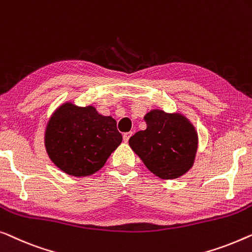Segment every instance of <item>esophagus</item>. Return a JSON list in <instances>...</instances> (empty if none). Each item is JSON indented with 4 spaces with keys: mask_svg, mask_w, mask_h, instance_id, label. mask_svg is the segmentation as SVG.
<instances>
[{
    "mask_svg": "<svg viewBox=\"0 0 252 252\" xmlns=\"http://www.w3.org/2000/svg\"><path fill=\"white\" fill-rule=\"evenodd\" d=\"M132 135H133V133H132V132H128V133H125V134H124V135H123L124 141H125L126 143H127V142H128V140L130 138V136H132Z\"/></svg>",
    "mask_w": 252,
    "mask_h": 252,
    "instance_id": "esophagus-1",
    "label": "esophagus"
}]
</instances>
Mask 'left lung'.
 I'll list each match as a JSON object with an SVG mask.
<instances>
[{
  "label": "left lung",
  "mask_w": 252,
  "mask_h": 252,
  "mask_svg": "<svg viewBox=\"0 0 252 252\" xmlns=\"http://www.w3.org/2000/svg\"><path fill=\"white\" fill-rule=\"evenodd\" d=\"M147 128L128 143L145 167L162 180L183 176L194 165L199 138L195 127L180 111L152 109L144 116Z\"/></svg>",
  "instance_id": "left-lung-1"
}]
</instances>
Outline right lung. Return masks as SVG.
Listing matches in <instances>:
<instances>
[{
  "label": "right lung",
  "instance_id": "obj_1",
  "mask_svg": "<svg viewBox=\"0 0 252 252\" xmlns=\"http://www.w3.org/2000/svg\"><path fill=\"white\" fill-rule=\"evenodd\" d=\"M123 141L117 123L93 105L78 107L70 101L51 115L44 133L51 161L63 173L86 177L99 171Z\"/></svg>",
  "mask_w": 252,
  "mask_h": 252
}]
</instances>
